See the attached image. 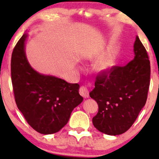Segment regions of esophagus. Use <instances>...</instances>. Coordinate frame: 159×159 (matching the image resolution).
Masks as SVG:
<instances>
[{
  "mask_svg": "<svg viewBox=\"0 0 159 159\" xmlns=\"http://www.w3.org/2000/svg\"><path fill=\"white\" fill-rule=\"evenodd\" d=\"M79 93L80 94H81V96H83L84 98L89 97V90L87 88V87H85V86H82V87H80Z\"/></svg>",
  "mask_w": 159,
  "mask_h": 159,
  "instance_id": "1",
  "label": "esophagus"
}]
</instances>
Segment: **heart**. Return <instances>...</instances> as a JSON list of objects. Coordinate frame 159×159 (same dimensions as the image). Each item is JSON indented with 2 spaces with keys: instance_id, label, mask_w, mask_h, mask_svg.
Segmentation results:
<instances>
[{
  "instance_id": "1",
  "label": "heart",
  "mask_w": 159,
  "mask_h": 159,
  "mask_svg": "<svg viewBox=\"0 0 159 159\" xmlns=\"http://www.w3.org/2000/svg\"><path fill=\"white\" fill-rule=\"evenodd\" d=\"M113 63H114V60H113L112 57L107 55L96 62L95 68L98 72H105L112 66Z\"/></svg>"
}]
</instances>
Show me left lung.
I'll return each instance as SVG.
<instances>
[{
    "label": "left lung",
    "mask_w": 159,
    "mask_h": 159,
    "mask_svg": "<svg viewBox=\"0 0 159 159\" xmlns=\"http://www.w3.org/2000/svg\"><path fill=\"white\" fill-rule=\"evenodd\" d=\"M134 53V59L125 66H114L98 75L90 93L98 105L92 120L93 125L108 135L121 134L130 129L147 102L150 62L138 36Z\"/></svg>",
    "instance_id": "obj_1"
}]
</instances>
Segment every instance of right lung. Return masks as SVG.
Instances as JSON below:
<instances>
[{
  "label": "right lung",
  "instance_id": "obj_1",
  "mask_svg": "<svg viewBox=\"0 0 159 159\" xmlns=\"http://www.w3.org/2000/svg\"><path fill=\"white\" fill-rule=\"evenodd\" d=\"M23 34L11 58V78L16 103L27 123L36 132L51 134L68 123L72 111L83 101L78 84L40 74L30 66L25 54Z\"/></svg>",
  "mask_w": 159,
  "mask_h": 159
}]
</instances>
